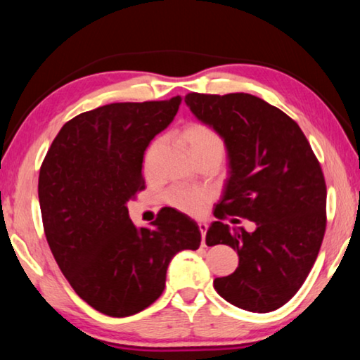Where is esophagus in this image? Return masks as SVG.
<instances>
[{"instance_id":"esophagus-1","label":"esophagus","mask_w":360,"mask_h":360,"mask_svg":"<svg viewBox=\"0 0 360 360\" xmlns=\"http://www.w3.org/2000/svg\"><path fill=\"white\" fill-rule=\"evenodd\" d=\"M198 229H200V233H202V245H205V235H206V230H208V224L198 222Z\"/></svg>"}]
</instances>
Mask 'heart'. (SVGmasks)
I'll list each match as a JSON object with an SVG mask.
<instances>
[{"label": "heart", "mask_w": 360, "mask_h": 360, "mask_svg": "<svg viewBox=\"0 0 360 360\" xmlns=\"http://www.w3.org/2000/svg\"><path fill=\"white\" fill-rule=\"evenodd\" d=\"M182 139H184L188 152H191L192 157L198 155H224V141L221 136L217 135L216 131H212L210 127L203 124H188L184 130H182ZM157 144L152 146L149 149L148 155H146V168L149 167L150 157L154 154ZM168 203L174 206L188 214H198L200 211L203 210L206 195L202 192H193V191H186V188H173L172 192L168 193Z\"/></svg>", "instance_id": "1"}]
</instances>
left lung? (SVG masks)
<instances>
[{
    "instance_id": "1",
    "label": "left lung",
    "mask_w": 360,
    "mask_h": 360,
    "mask_svg": "<svg viewBox=\"0 0 360 360\" xmlns=\"http://www.w3.org/2000/svg\"><path fill=\"white\" fill-rule=\"evenodd\" d=\"M186 105L222 138L229 176L206 231V245L238 252V268L216 278L229 303L252 313L275 311L302 288L326 231V181L297 122L249 94H188ZM238 215L254 232L221 222Z\"/></svg>"
}]
</instances>
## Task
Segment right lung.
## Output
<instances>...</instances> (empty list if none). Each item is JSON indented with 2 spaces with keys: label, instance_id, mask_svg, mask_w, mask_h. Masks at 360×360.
<instances>
[{
  "label": "right lung",
  "instance_id": "add662e5",
  "mask_svg": "<svg viewBox=\"0 0 360 360\" xmlns=\"http://www.w3.org/2000/svg\"><path fill=\"white\" fill-rule=\"evenodd\" d=\"M182 96L112 103L62 127L39 172V206L51 251L76 294L112 318L136 314L165 289L172 259L198 249L197 222L163 208L136 227L127 202L144 188L149 143L172 124Z\"/></svg>",
  "mask_w": 360,
  "mask_h": 360
}]
</instances>
